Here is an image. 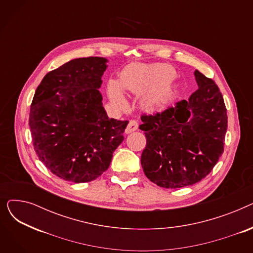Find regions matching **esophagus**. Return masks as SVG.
Masks as SVG:
<instances>
[{
    "label": "esophagus",
    "instance_id": "obj_1",
    "mask_svg": "<svg viewBox=\"0 0 253 253\" xmlns=\"http://www.w3.org/2000/svg\"><path fill=\"white\" fill-rule=\"evenodd\" d=\"M137 128H138V123L136 121H134V120H131V121H129V123L125 129V133L129 134V133H131V132H134L135 130H137Z\"/></svg>",
    "mask_w": 253,
    "mask_h": 253
}]
</instances>
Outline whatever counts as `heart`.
<instances>
[{"instance_id":"b5f03b06","label":"heart","mask_w":253,"mask_h":253,"mask_svg":"<svg viewBox=\"0 0 253 253\" xmlns=\"http://www.w3.org/2000/svg\"><path fill=\"white\" fill-rule=\"evenodd\" d=\"M175 77V70L168 64L135 65L122 74L120 84L123 89L135 94L151 91L144 98L143 104L148 110L156 111L163 109L173 99L177 85H172L171 82ZM121 86L115 80H111L108 84V94L112 102L123 110L127 108V100Z\"/></svg>"}]
</instances>
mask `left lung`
<instances>
[{
    "mask_svg": "<svg viewBox=\"0 0 253 253\" xmlns=\"http://www.w3.org/2000/svg\"><path fill=\"white\" fill-rule=\"evenodd\" d=\"M198 90L155 116H142L147 145L140 162L159 187L178 189L203 179L223 152L228 116L217 85L194 72Z\"/></svg>",
    "mask_w": 253,
    "mask_h": 253,
    "instance_id": "obj_1",
    "label": "left lung"
}]
</instances>
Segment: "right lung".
<instances>
[{
    "instance_id": "1",
    "label": "right lung",
    "mask_w": 253,
    "mask_h": 253,
    "mask_svg": "<svg viewBox=\"0 0 253 253\" xmlns=\"http://www.w3.org/2000/svg\"><path fill=\"white\" fill-rule=\"evenodd\" d=\"M103 57L76 58L49 72L36 90L30 128L36 154L53 174L88 182L109 168L128 121L110 119L99 92Z\"/></svg>"
}]
</instances>
